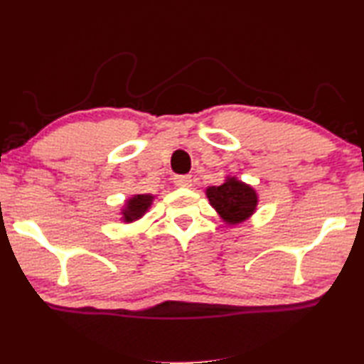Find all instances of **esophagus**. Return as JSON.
<instances>
[{
	"instance_id": "obj_1",
	"label": "esophagus",
	"mask_w": 364,
	"mask_h": 364,
	"mask_svg": "<svg viewBox=\"0 0 364 364\" xmlns=\"http://www.w3.org/2000/svg\"><path fill=\"white\" fill-rule=\"evenodd\" d=\"M175 186L181 188V189H189L193 186V176L189 175H181L175 178Z\"/></svg>"
}]
</instances>
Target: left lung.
Here are the masks:
<instances>
[{
  "label": "left lung",
  "instance_id": "obj_1",
  "mask_svg": "<svg viewBox=\"0 0 364 364\" xmlns=\"http://www.w3.org/2000/svg\"><path fill=\"white\" fill-rule=\"evenodd\" d=\"M205 194L211 207L228 226H237L247 221L257 207L256 191L235 176H226L220 186H208Z\"/></svg>",
  "mask_w": 364,
  "mask_h": 364
}]
</instances>
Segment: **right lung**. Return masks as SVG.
<instances>
[{
    "label": "right lung",
    "mask_w": 364,
    "mask_h": 364,
    "mask_svg": "<svg viewBox=\"0 0 364 364\" xmlns=\"http://www.w3.org/2000/svg\"><path fill=\"white\" fill-rule=\"evenodd\" d=\"M153 200H154L153 194H135V196H132L129 200H125L124 207L121 210V215H122L121 220L124 223L138 221L151 208Z\"/></svg>",
    "instance_id": "right-lung-1"
}]
</instances>
